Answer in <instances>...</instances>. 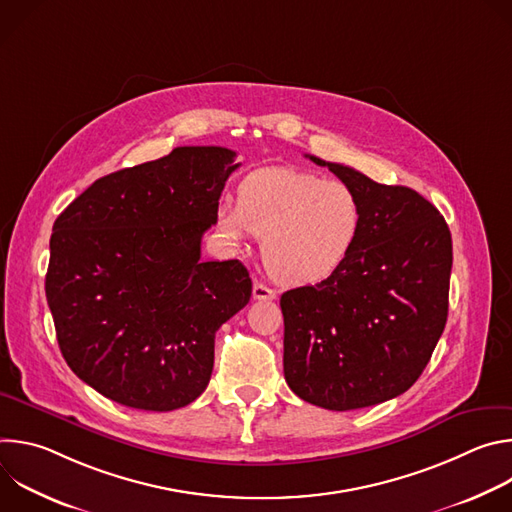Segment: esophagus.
Wrapping results in <instances>:
<instances>
[{
    "instance_id": "1",
    "label": "esophagus",
    "mask_w": 512,
    "mask_h": 512,
    "mask_svg": "<svg viewBox=\"0 0 512 512\" xmlns=\"http://www.w3.org/2000/svg\"><path fill=\"white\" fill-rule=\"evenodd\" d=\"M253 298H255V300H261V302H271V300L277 298V294H275V289L267 287L265 283L255 281V283H253Z\"/></svg>"
}]
</instances>
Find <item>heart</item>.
Wrapping results in <instances>:
<instances>
[{
  "instance_id": "b5f03b06",
  "label": "heart",
  "mask_w": 512,
  "mask_h": 512,
  "mask_svg": "<svg viewBox=\"0 0 512 512\" xmlns=\"http://www.w3.org/2000/svg\"><path fill=\"white\" fill-rule=\"evenodd\" d=\"M216 227L235 247L253 235L263 237V263L277 281L314 285L354 253L364 229V204L340 180L263 168L241 182L239 202H218Z\"/></svg>"
}]
</instances>
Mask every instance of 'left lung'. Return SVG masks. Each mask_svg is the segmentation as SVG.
Here are the masks:
<instances>
[{"instance_id":"obj_1","label":"left lung","mask_w":512,"mask_h":512,"mask_svg":"<svg viewBox=\"0 0 512 512\" xmlns=\"http://www.w3.org/2000/svg\"><path fill=\"white\" fill-rule=\"evenodd\" d=\"M308 158L358 192L364 229L334 275L281 296L283 375L312 405L371 407L419 379L446 328L452 235L419 192Z\"/></svg>"}]
</instances>
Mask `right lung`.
Returning <instances> with one entry per match:
<instances>
[{
    "label": "right lung",
    "instance_id": "right-lung-1",
    "mask_svg": "<svg viewBox=\"0 0 512 512\" xmlns=\"http://www.w3.org/2000/svg\"><path fill=\"white\" fill-rule=\"evenodd\" d=\"M235 158L176 148L99 178L54 221L46 300L58 346L103 397L172 411L206 389L214 334L251 298L241 261H200Z\"/></svg>",
    "mask_w": 512,
    "mask_h": 512
}]
</instances>
